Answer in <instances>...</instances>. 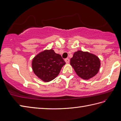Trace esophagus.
I'll return each instance as SVG.
<instances>
[{
  "label": "esophagus",
  "instance_id": "34e87169",
  "mask_svg": "<svg viewBox=\"0 0 121 121\" xmlns=\"http://www.w3.org/2000/svg\"><path fill=\"white\" fill-rule=\"evenodd\" d=\"M65 61H66V64H69V61H70V60H69V58H66L65 59Z\"/></svg>",
  "mask_w": 121,
  "mask_h": 121
}]
</instances>
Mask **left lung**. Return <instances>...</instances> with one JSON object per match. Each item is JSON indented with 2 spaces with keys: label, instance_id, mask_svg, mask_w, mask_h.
<instances>
[{
  "label": "left lung",
  "instance_id": "8db88e82",
  "mask_svg": "<svg viewBox=\"0 0 121 121\" xmlns=\"http://www.w3.org/2000/svg\"><path fill=\"white\" fill-rule=\"evenodd\" d=\"M70 65L79 77L89 79L98 73L101 63L97 56L79 50L73 54L70 60Z\"/></svg>",
  "mask_w": 121,
  "mask_h": 121
}]
</instances>
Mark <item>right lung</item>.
<instances>
[{
  "label": "right lung",
  "instance_id": "1",
  "mask_svg": "<svg viewBox=\"0 0 121 121\" xmlns=\"http://www.w3.org/2000/svg\"><path fill=\"white\" fill-rule=\"evenodd\" d=\"M66 63L53 50H46L35 56L32 67L35 74L45 82L54 79Z\"/></svg>",
  "mask_w": 121,
  "mask_h": 121
}]
</instances>
